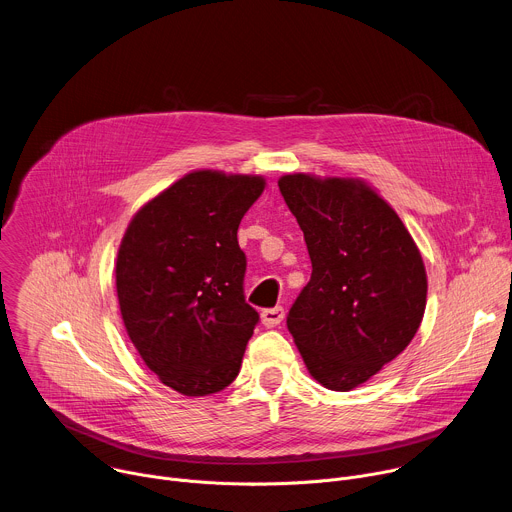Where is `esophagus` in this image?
<instances>
[{"label":"esophagus","mask_w":512,"mask_h":512,"mask_svg":"<svg viewBox=\"0 0 512 512\" xmlns=\"http://www.w3.org/2000/svg\"><path fill=\"white\" fill-rule=\"evenodd\" d=\"M281 320H283V308H279V306L263 310V314H261V322L265 328H273V326L281 324Z\"/></svg>","instance_id":"34e87169"}]
</instances>
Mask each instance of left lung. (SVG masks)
Masks as SVG:
<instances>
[{"instance_id": "obj_1", "label": "left lung", "mask_w": 512, "mask_h": 512, "mask_svg": "<svg viewBox=\"0 0 512 512\" xmlns=\"http://www.w3.org/2000/svg\"><path fill=\"white\" fill-rule=\"evenodd\" d=\"M277 184L312 261L287 330L320 385L350 391L413 340L427 298L423 259L397 212L364 182L287 174Z\"/></svg>"}]
</instances>
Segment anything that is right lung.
Instances as JSON below:
<instances>
[{"label": "right lung", "instance_id": "1", "mask_svg": "<svg viewBox=\"0 0 512 512\" xmlns=\"http://www.w3.org/2000/svg\"><path fill=\"white\" fill-rule=\"evenodd\" d=\"M263 188L261 176L190 172L123 235L115 279L125 330L148 369L186 397L235 381L259 322L245 302L237 231Z\"/></svg>", "mask_w": 512, "mask_h": 512}]
</instances>
